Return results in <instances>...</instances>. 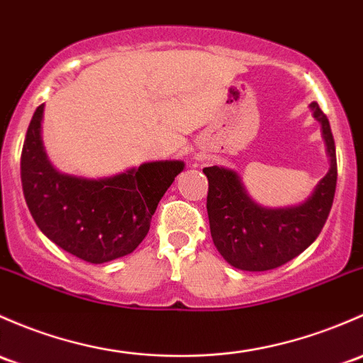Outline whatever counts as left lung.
Wrapping results in <instances>:
<instances>
[{
	"label": "left lung",
	"instance_id": "1",
	"mask_svg": "<svg viewBox=\"0 0 363 363\" xmlns=\"http://www.w3.org/2000/svg\"><path fill=\"white\" fill-rule=\"evenodd\" d=\"M313 116L322 125L330 169L306 201L294 207L268 208L250 200L236 172L207 167V212L213 245L224 259L243 272H268L304 252L322 231L333 208L337 162L333 130L316 102Z\"/></svg>",
	"mask_w": 363,
	"mask_h": 363
}]
</instances>
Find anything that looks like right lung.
Returning a JSON list of instances; mask_svg holds the SVG:
<instances>
[{
	"mask_svg": "<svg viewBox=\"0 0 363 363\" xmlns=\"http://www.w3.org/2000/svg\"><path fill=\"white\" fill-rule=\"evenodd\" d=\"M43 109L38 106L33 114L21 156L22 189L34 223L55 245L91 264L130 254L146 238L152 213L184 163L150 162L104 179L60 174L41 140Z\"/></svg>",
	"mask_w": 363,
	"mask_h": 363,
	"instance_id": "1",
	"label": "right lung"
}]
</instances>
